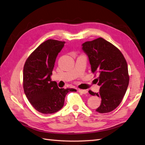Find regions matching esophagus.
I'll list each match as a JSON object with an SVG mask.
<instances>
[{"instance_id":"1","label":"esophagus","mask_w":145,"mask_h":145,"mask_svg":"<svg viewBox=\"0 0 145 145\" xmlns=\"http://www.w3.org/2000/svg\"><path fill=\"white\" fill-rule=\"evenodd\" d=\"M78 91L81 94H86L87 93V91L86 90H82V89H79Z\"/></svg>"}]
</instances>
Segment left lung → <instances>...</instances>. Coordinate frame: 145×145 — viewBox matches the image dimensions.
Here are the masks:
<instances>
[{
	"label": "left lung",
	"instance_id": "left-lung-1",
	"mask_svg": "<svg viewBox=\"0 0 145 145\" xmlns=\"http://www.w3.org/2000/svg\"><path fill=\"white\" fill-rule=\"evenodd\" d=\"M93 73L98 74V93L89 90L91 95L101 99L96 111L100 113L113 111L121 103L129 83L127 63L119 49L110 42L99 37L82 44Z\"/></svg>",
	"mask_w": 145,
	"mask_h": 145
}]
</instances>
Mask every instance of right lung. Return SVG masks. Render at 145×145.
<instances>
[{"mask_svg": "<svg viewBox=\"0 0 145 145\" xmlns=\"http://www.w3.org/2000/svg\"><path fill=\"white\" fill-rule=\"evenodd\" d=\"M65 42L48 39L27 58L23 68V89L32 106L42 114H52L64 105L65 98L74 89H59L51 76L58 53Z\"/></svg>", "mask_w": 145, "mask_h": 145, "instance_id": "right-lung-1", "label": "right lung"}]
</instances>
